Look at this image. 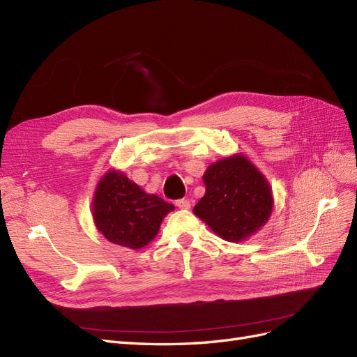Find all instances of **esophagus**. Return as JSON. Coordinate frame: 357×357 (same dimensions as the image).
Here are the masks:
<instances>
[{"label":"esophagus","instance_id":"esophagus-1","mask_svg":"<svg viewBox=\"0 0 357 357\" xmlns=\"http://www.w3.org/2000/svg\"><path fill=\"white\" fill-rule=\"evenodd\" d=\"M176 205L178 208H181V210H188V208H190V201L189 199H178L177 202H176Z\"/></svg>","mask_w":357,"mask_h":357}]
</instances>
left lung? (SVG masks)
Wrapping results in <instances>:
<instances>
[{
    "mask_svg": "<svg viewBox=\"0 0 357 357\" xmlns=\"http://www.w3.org/2000/svg\"><path fill=\"white\" fill-rule=\"evenodd\" d=\"M202 180L205 195L193 213L220 238L244 241L268 222L274 207L273 189L243 153L214 162Z\"/></svg>",
    "mask_w": 357,
    "mask_h": 357,
    "instance_id": "left-lung-1",
    "label": "left lung"
}]
</instances>
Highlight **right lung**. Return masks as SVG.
Here are the masks:
<instances>
[{"label": "right lung", "mask_w": 357, "mask_h": 357, "mask_svg": "<svg viewBox=\"0 0 357 357\" xmlns=\"http://www.w3.org/2000/svg\"><path fill=\"white\" fill-rule=\"evenodd\" d=\"M174 205L147 193L122 171L109 169L95 189L93 223L113 244L138 250L152 241Z\"/></svg>", "instance_id": "right-lung-1"}]
</instances>
